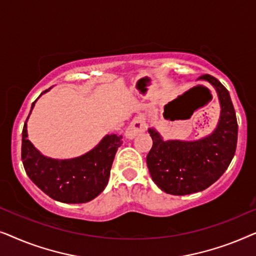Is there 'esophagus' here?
Returning <instances> with one entry per match:
<instances>
[{"label":"esophagus","mask_w":256,"mask_h":256,"mask_svg":"<svg viewBox=\"0 0 256 256\" xmlns=\"http://www.w3.org/2000/svg\"><path fill=\"white\" fill-rule=\"evenodd\" d=\"M146 130V118L143 115H138L134 120L130 122V124L128 126L127 130H126V138L128 140H132L136 135L141 134Z\"/></svg>","instance_id":"esophagus-1"}]
</instances>
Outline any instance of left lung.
Here are the masks:
<instances>
[{
  "label": "left lung",
  "instance_id": "8db88e82",
  "mask_svg": "<svg viewBox=\"0 0 256 256\" xmlns=\"http://www.w3.org/2000/svg\"><path fill=\"white\" fill-rule=\"evenodd\" d=\"M198 80L208 82L219 99V121L211 134L194 141L163 140L155 128L148 129L152 146L146 166L155 184L169 194L185 196L208 188L222 177L236 154L238 122L228 90L210 74Z\"/></svg>",
  "mask_w": 256,
  "mask_h": 256
}]
</instances>
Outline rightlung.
<instances>
[{"mask_svg":"<svg viewBox=\"0 0 256 256\" xmlns=\"http://www.w3.org/2000/svg\"><path fill=\"white\" fill-rule=\"evenodd\" d=\"M36 101L32 102L30 114ZM28 118L22 132V162L30 180L48 197L66 204H82L98 197L107 186L122 136H104L92 150L74 158H51L44 156L28 140Z\"/></svg>","mask_w":256,"mask_h":256,"instance_id":"obj_1","label":"right lung"}]
</instances>
